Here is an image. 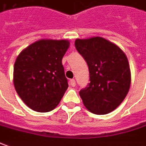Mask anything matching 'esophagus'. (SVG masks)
Listing matches in <instances>:
<instances>
[{
	"instance_id": "esophagus-1",
	"label": "esophagus",
	"mask_w": 146,
	"mask_h": 146,
	"mask_svg": "<svg viewBox=\"0 0 146 146\" xmlns=\"http://www.w3.org/2000/svg\"><path fill=\"white\" fill-rule=\"evenodd\" d=\"M69 83H70V86H72V87H74V86H76V81H75V80H74V79L70 80Z\"/></svg>"
}]
</instances>
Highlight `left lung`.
Returning <instances> with one entry per match:
<instances>
[{
  "label": "left lung",
  "instance_id": "8db88e82",
  "mask_svg": "<svg viewBox=\"0 0 146 146\" xmlns=\"http://www.w3.org/2000/svg\"><path fill=\"white\" fill-rule=\"evenodd\" d=\"M75 47L87 62L88 87L79 92L84 106L95 114H107L121 104L131 84L125 53L117 44L101 36L76 39Z\"/></svg>",
  "mask_w": 146,
  "mask_h": 146
}]
</instances>
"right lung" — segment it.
I'll return each mask as SVG.
<instances>
[{"label":"right lung","mask_w":146,"mask_h":146,"mask_svg":"<svg viewBox=\"0 0 146 146\" xmlns=\"http://www.w3.org/2000/svg\"><path fill=\"white\" fill-rule=\"evenodd\" d=\"M68 40L41 39L20 52L13 68L15 90L33 110L46 113L60 103L69 85L62 58Z\"/></svg>","instance_id":"add662e5"}]
</instances>
